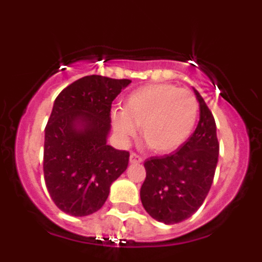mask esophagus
Wrapping results in <instances>:
<instances>
[{"label": "esophagus", "instance_id": "1", "mask_svg": "<svg viewBox=\"0 0 262 262\" xmlns=\"http://www.w3.org/2000/svg\"><path fill=\"white\" fill-rule=\"evenodd\" d=\"M143 161V159L140 156H138L136 154L129 155V163L131 164H140Z\"/></svg>", "mask_w": 262, "mask_h": 262}]
</instances>
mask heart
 <instances>
[{
  "label": "heart",
  "mask_w": 262,
  "mask_h": 262,
  "mask_svg": "<svg viewBox=\"0 0 262 262\" xmlns=\"http://www.w3.org/2000/svg\"><path fill=\"white\" fill-rule=\"evenodd\" d=\"M200 113L196 97L190 90L170 84L139 88L127 97L124 108L111 111V122L122 142L142 136L157 154H168L191 135Z\"/></svg>",
  "instance_id": "b5f03b06"
}]
</instances>
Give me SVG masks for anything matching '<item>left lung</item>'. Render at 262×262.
<instances>
[{
  "mask_svg": "<svg viewBox=\"0 0 262 262\" xmlns=\"http://www.w3.org/2000/svg\"><path fill=\"white\" fill-rule=\"evenodd\" d=\"M200 122L193 135L172 155L151 157L144 163L140 200L157 222L174 224L190 217L202 206L214 180L219 156L216 124L198 90Z\"/></svg>",
  "mask_w": 262,
  "mask_h": 262,
  "instance_id": "left-lung-1",
  "label": "left lung"
}]
</instances>
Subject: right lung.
<instances>
[{"label":"right lung","mask_w":262,"mask_h":262,"mask_svg":"<svg viewBox=\"0 0 262 262\" xmlns=\"http://www.w3.org/2000/svg\"><path fill=\"white\" fill-rule=\"evenodd\" d=\"M131 80L85 76L55 99L45 131V180L61 211L86 216L107 200L111 184L127 169L129 154L107 144L110 110Z\"/></svg>","instance_id":"add662e5"}]
</instances>
